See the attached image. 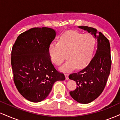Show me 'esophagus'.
I'll use <instances>...</instances> for the list:
<instances>
[{"mask_svg": "<svg viewBox=\"0 0 120 120\" xmlns=\"http://www.w3.org/2000/svg\"><path fill=\"white\" fill-rule=\"evenodd\" d=\"M65 78L66 80H68L69 79V74L68 73H65Z\"/></svg>", "mask_w": 120, "mask_h": 120, "instance_id": "esophagus-1", "label": "esophagus"}]
</instances>
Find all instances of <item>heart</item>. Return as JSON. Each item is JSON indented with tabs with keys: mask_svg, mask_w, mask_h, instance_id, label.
<instances>
[{
	"mask_svg": "<svg viewBox=\"0 0 120 120\" xmlns=\"http://www.w3.org/2000/svg\"><path fill=\"white\" fill-rule=\"evenodd\" d=\"M95 37L91 34L69 31L61 36L58 44H52L49 54L53 63L59 65L66 54L67 61L60 68L62 71H70L75 68L81 69L91 61L96 47Z\"/></svg>",
	"mask_w": 120,
	"mask_h": 120,
	"instance_id": "obj_1",
	"label": "heart"
}]
</instances>
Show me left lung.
Returning a JSON list of instances; mask_svg holds the SVG:
<instances>
[{"label":"left lung","mask_w":120,"mask_h":120,"mask_svg":"<svg viewBox=\"0 0 120 120\" xmlns=\"http://www.w3.org/2000/svg\"><path fill=\"white\" fill-rule=\"evenodd\" d=\"M78 27L90 33L97 40L96 54L89 64L83 70L69 76L76 83V88L69 92L70 95L79 103L86 104L98 97L106 85L112 63L110 44L109 40L96 28Z\"/></svg>","instance_id":"8db88e82"}]
</instances>
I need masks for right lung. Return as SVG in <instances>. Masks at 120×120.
<instances>
[{"label": "right lung", "instance_id": "add662e5", "mask_svg": "<svg viewBox=\"0 0 120 120\" xmlns=\"http://www.w3.org/2000/svg\"><path fill=\"white\" fill-rule=\"evenodd\" d=\"M56 32L47 27L33 28L20 34L13 45L11 65L13 80L20 94L39 102L48 96L55 82L65 79L52 64L49 48Z\"/></svg>", "mask_w": 120, "mask_h": 120}]
</instances>
